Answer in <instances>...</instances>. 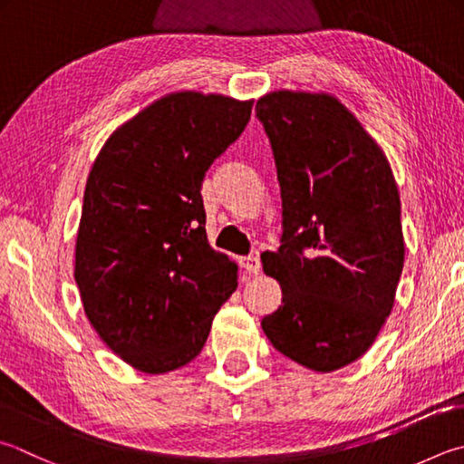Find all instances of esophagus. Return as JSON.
<instances>
[{"label": "esophagus", "mask_w": 464, "mask_h": 464, "mask_svg": "<svg viewBox=\"0 0 464 464\" xmlns=\"http://www.w3.org/2000/svg\"><path fill=\"white\" fill-rule=\"evenodd\" d=\"M240 266L246 270L248 275H258L260 273V258L258 256H244V258H240Z\"/></svg>", "instance_id": "esophagus-1"}]
</instances>
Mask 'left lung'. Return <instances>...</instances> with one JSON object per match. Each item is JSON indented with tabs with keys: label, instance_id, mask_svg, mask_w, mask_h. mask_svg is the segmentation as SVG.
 I'll return each mask as SVG.
<instances>
[{
	"label": "left lung",
	"instance_id": "1",
	"mask_svg": "<svg viewBox=\"0 0 464 464\" xmlns=\"http://www.w3.org/2000/svg\"><path fill=\"white\" fill-rule=\"evenodd\" d=\"M256 119L283 199L281 246L260 256L283 304L260 325L288 360L334 372L368 352L394 307L404 266L396 181L334 96L270 92Z\"/></svg>",
	"mask_w": 464,
	"mask_h": 464
}]
</instances>
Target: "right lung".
Segmentation results:
<instances>
[{"instance_id":"obj_1","label":"right lung","mask_w":464,"mask_h":464,"mask_svg":"<svg viewBox=\"0 0 464 464\" xmlns=\"http://www.w3.org/2000/svg\"><path fill=\"white\" fill-rule=\"evenodd\" d=\"M252 101L176 92L104 143L84 189L74 281L112 352L145 373L199 355L238 266L208 244L202 181L242 135Z\"/></svg>"}]
</instances>
